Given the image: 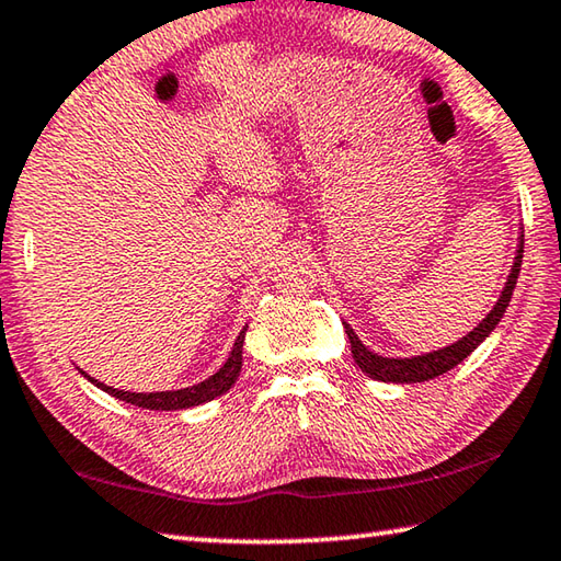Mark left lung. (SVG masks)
<instances>
[{"label":"left lung","instance_id":"obj_1","mask_svg":"<svg viewBox=\"0 0 561 561\" xmlns=\"http://www.w3.org/2000/svg\"><path fill=\"white\" fill-rule=\"evenodd\" d=\"M523 249H525V233L519 231L513 268L507 273V280L503 290H500V298L493 306V310H490L488 316L468 332V335L450 342L446 347L431 350V352H424V355H414V357H385V355H377V352H371L365 342L359 340L357 332L352 330L350 322H342L350 337L352 357H355L357 367L365 371L369 379L387 381V385H416V381H428L446 375V371L460 365V362H463L470 352L480 345V342H485V337H490V332H493L497 328V322L503 320L505 310L510 306V298H513V290L517 286L519 265H523Z\"/></svg>","mask_w":561,"mask_h":561}]
</instances>
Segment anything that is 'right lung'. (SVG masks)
<instances>
[{
  "instance_id": "add662e5",
  "label": "right lung",
  "mask_w": 561,
  "mask_h": 561,
  "mask_svg": "<svg viewBox=\"0 0 561 561\" xmlns=\"http://www.w3.org/2000/svg\"><path fill=\"white\" fill-rule=\"evenodd\" d=\"M245 328L239 332V337H236L233 347L229 352V357H226L224 365L214 371L209 379L199 381V385H192V387H184V389H170V391H125V389H115V387H107L103 381H98L95 377L88 375V371L78 369L81 375L91 381L93 387L103 389L105 394H111L115 399L125 401V404H133V407H140V409H150V411H180V409H192V407H199L206 404V401H211L216 397H221L229 391L236 379L241 375V365H243V340H245Z\"/></svg>"
}]
</instances>
